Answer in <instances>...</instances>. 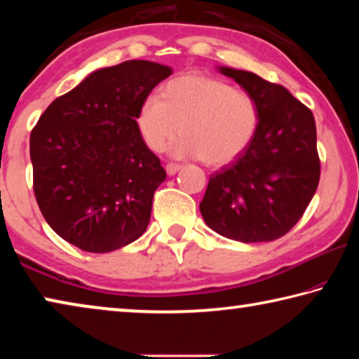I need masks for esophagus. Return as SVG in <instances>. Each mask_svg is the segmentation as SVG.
<instances>
[{"mask_svg": "<svg viewBox=\"0 0 359 359\" xmlns=\"http://www.w3.org/2000/svg\"><path fill=\"white\" fill-rule=\"evenodd\" d=\"M180 168H182V165H179V163H168V165H166V172L169 175H174L175 172L179 171Z\"/></svg>", "mask_w": 359, "mask_h": 359, "instance_id": "1", "label": "esophagus"}]
</instances>
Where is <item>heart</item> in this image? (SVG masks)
Returning a JSON list of instances; mask_svg holds the SVG:
<instances>
[{
    "instance_id": "heart-1",
    "label": "heart",
    "mask_w": 359,
    "mask_h": 359,
    "mask_svg": "<svg viewBox=\"0 0 359 359\" xmlns=\"http://www.w3.org/2000/svg\"><path fill=\"white\" fill-rule=\"evenodd\" d=\"M259 111L250 95L220 79L184 74L165 83L161 96L142 101L136 125L144 144L160 154L168 142L180 158H204L212 166L228 165L244 151L258 130Z\"/></svg>"
}]
</instances>
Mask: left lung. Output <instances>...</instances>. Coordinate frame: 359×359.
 Instances as JSON below:
<instances>
[{"label": "left lung", "mask_w": 359, "mask_h": 359, "mask_svg": "<svg viewBox=\"0 0 359 359\" xmlns=\"http://www.w3.org/2000/svg\"><path fill=\"white\" fill-rule=\"evenodd\" d=\"M257 101L258 130L233 163L210 175L199 210L208 226L239 242H271L299 222L317 191L313 114L287 88L248 71L220 68Z\"/></svg>", "instance_id": "1"}]
</instances>
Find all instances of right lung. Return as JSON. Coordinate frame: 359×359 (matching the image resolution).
Listing matches in <instances>:
<instances>
[{
  "label": "right lung",
  "instance_id": "add662e5",
  "mask_svg": "<svg viewBox=\"0 0 359 359\" xmlns=\"http://www.w3.org/2000/svg\"><path fill=\"white\" fill-rule=\"evenodd\" d=\"M171 74L145 60L98 69L52 101L33 128L36 201L48 226L81 250L114 252L147 229L166 171L139 135L136 115Z\"/></svg>",
  "mask_w": 359,
  "mask_h": 359
}]
</instances>
